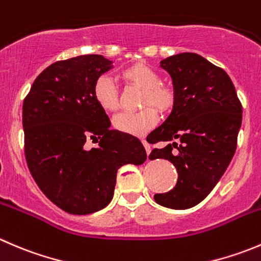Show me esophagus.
I'll use <instances>...</instances> for the list:
<instances>
[{
  "label": "esophagus",
  "instance_id": "34e87169",
  "mask_svg": "<svg viewBox=\"0 0 261 261\" xmlns=\"http://www.w3.org/2000/svg\"><path fill=\"white\" fill-rule=\"evenodd\" d=\"M141 143L144 144V148H145V150H146V153H150V145H149L148 143H146V140L145 139H141Z\"/></svg>",
  "mask_w": 261,
  "mask_h": 261
}]
</instances>
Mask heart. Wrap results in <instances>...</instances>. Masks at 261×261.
<instances>
[{"label":"heart","instance_id":"obj_1","mask_svg":"<svg viewBox=\"0 0 261 261\" xmlns=\"http://www.w3.org/2000/svg\"><path fill=\"white\" fill-rule=\"evenodd\" d=\"M121 79L127 84L143 89L141 106L139 112L120 113L113 120V126L118 131L128 135L140 136L148 133L158 121V113H168L176 105V92L168 84L161 83L158 72L145 63H134L120 72ZM93 97L97 105L106 112H115L120 106V94L115 83L108 76H99L93 87ZM149 105V108L146 106ZM152 107L150 108V106ZM155 107V109H153Z\"/></svg>","mask_w":261,"mask_h":261}]
</instances>
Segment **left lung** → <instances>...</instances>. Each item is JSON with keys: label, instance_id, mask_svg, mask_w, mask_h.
<instances>
[{"label": "left lung", "instance_id": "left-lung-1", "mask_svg": "<svg viewBox=\"0 0 261 261\" xmlns=\"http://www.w3.org/2000/svg\"><path fill=\"white\" fill-rule=\"evenodd\" d=\"M171 75L176 105L151 133L149 159L164 158L176 167L178 178L171 191L154 200L171 209H189L203 201L226 172L237 146L242 106L231 77L196 53H179L161 61Z\"/></svg>", "mask_w": 261, "mask_h": 261}]
</instances>
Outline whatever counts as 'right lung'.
<instances>
[{"label": "right lung", "mask_w": 261, "mask_h": 261, "mask_svg": "<svg viewBox=\"0 0 261 261\" xmlns=\"http://www.w3.org/2000/svg\"><path fill=\"white\" fill-rule=\"evenodd\" d=\"M111 67L112 61L100 55L57 61L38 75L22 105L30 173L43 194L70 214L106 208L118 168L146 159L139 139L111 130L110 118L93 97L95 80ZM89 138L97 148H86Z\"/></svg>", "instance_id": "1"}]
</instances>
